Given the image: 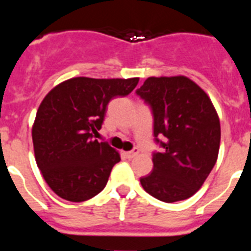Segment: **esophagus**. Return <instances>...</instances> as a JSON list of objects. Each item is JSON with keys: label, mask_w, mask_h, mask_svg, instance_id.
Listing matches in <instances>:
<instances>
[{"label": "esophagus", "mask_w": 251, "mask_h": 251, "mask_svg": "<svg viewBox=\"0 0 251 251\" xmlns=\"http://www.w3.org/2000/svg\"><path fill=\"white\" fill-rule=\"evenodd\" d=\"M138 153H139L138 148H133V150L129 151V152H124V156L127 157L128 159H132V158H134V157H136Z\"/></svg>", "instance_id": "1"}]
</instances>
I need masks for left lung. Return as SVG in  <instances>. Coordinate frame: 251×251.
Instances as JSON below:
<instances>
[{"instance_id":"left-lung-1","label":"left lung","mask_w":251,"mask_h":251,"mask_svg":"<svg viewBox=\"0 0 251 251\" xmlns=\"http://www.w3.org/2000/svg\"><path fill=\"white\" fill-rule=\"evenodd\" d=\"M136 94L153 115V170L141 185L163 202L186 200L199 191L216 163L220 121L211 100L186 76L148 77ZM164 141H162L161 139Z\"/></svg>"}]
</instances>
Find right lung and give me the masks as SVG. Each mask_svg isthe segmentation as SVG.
I'll list each match as a JSON object with an SVG mask.
<instances>
[{
	"label": "right lung",
	"mask_w": 251,
	"mask_h": 251,
	"mask_svg": "<svg viewBox=\"0 0 251 251\" xmlns=\"http://www.w3.org/2000/svg\"><path fill=\"white\" fill-rule=\"evenodd\" d=\"M138 80L73 77L41 101L32 127L35 159L57 196L81 202L103 191L121 157L94 134L101 128L109 101L129 94Z\"/></svg>",
	"instance_id": "obj_1"
}]
</instances>
